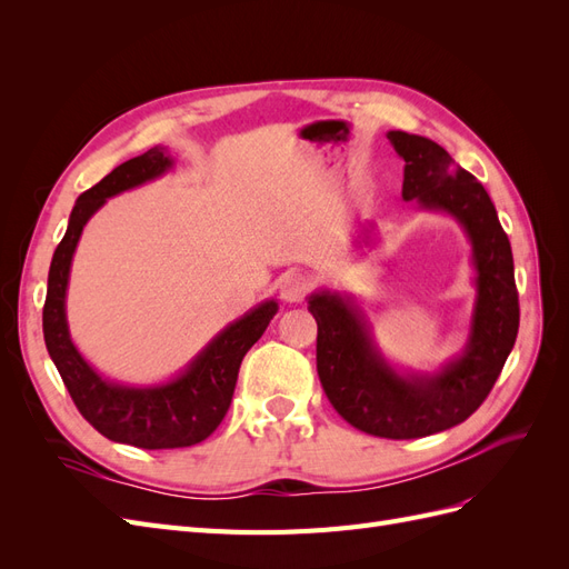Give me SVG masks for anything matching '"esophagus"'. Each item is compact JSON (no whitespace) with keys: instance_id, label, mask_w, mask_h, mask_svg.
Returning a JSON list of instances; mask_svg holds the SVG:
<instances>
[{"instance_id":"esophagus-1","label":"esophagus","mask_w":569,"mask_h":569,"mask_svg":"<svg viewBox=\"0 0 569 569\" xmlns=\"http://www.w3.org/2000/svg\"><path fill=\"white\" fill-rule=\"evenodd\" d=\"M308 291H311V280H308L301 272H287L280 280V297L287 303L303 301Z\"/></svg>"}]
</instances>
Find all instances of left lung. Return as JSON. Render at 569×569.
I'll list each match as a JSON object with an SVG mask.
<instances>
[{
  "label": "left lung",
  "instance_id": "8db88e82",
  "mask_svg": "<svg viewBox=\"0 0 569 569\" xmlns=\"http://www.w3.org/2000/svg\"><path fill=\"white\" fill-rule=\"evenodd\" d=\"M387 137L406 161L401 197L453 216L472 244L477 301L465 351L435 375H401L375 347L351 297L318 291L308 311L318 322L320 385L339 416L372 437L420 439L460 425L485 403L518 337L520 303L508 234L487 189L427 137Z\"/></svg>",
  "mask_w": 569,
  "mask_h": 569
}]
</instances>
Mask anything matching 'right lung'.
<instances>
[{
  "instance_id": "1",
  "label": "right lung",
  "mask_w": 569,
  "mask_h": 569,
  "mask_svg": "<svg viewBox=\"0 0 569 569\" xmlns=\"http://www.w3.org/2000/svg\"><path fill=\"white\" fill-rule=\"evenodd\" d=\"M173 166L163 147H153L113 168L88 192H82L68 218V230L49 266L47 299L42 308V332L47 351L61 380L78 406L80 416L99 435L137 449H184L211 437L232 403L239 366L253 343L261 339L268 322L278 313V303L266 301L244 318L234 320L216 335L176 380L157 387H126L101 377L80 356L66 322V287L71 261L88 222L109 197L140 187L163 176Z\"/></svg>"
}]
</instances>
